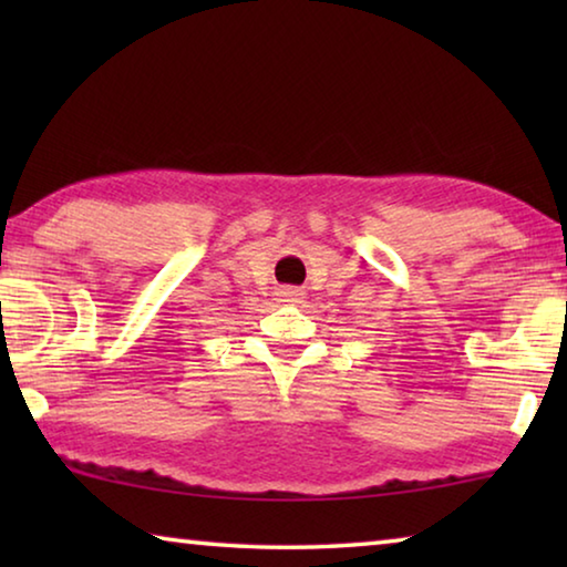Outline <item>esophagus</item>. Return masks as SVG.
Returning a JSON list of instances; mask_svg holds the SVG:
<instances>
[{
  "instance_id": "obj_1",
  "label": "esophagus",
  "mask_w": 567,
  "mask_h": 567,
  "mask_svg": "<svg viewBox=\"0 0 567 567\" xmlns=\"http://www.w3.org/2000/svg\"><path fill=\"white\" fill-rule=\"evenodd\" d=\"M280 297H282V302H300L305 292L300 290V287H285V290H280Z\"/></svg>"
}]
</instances>
